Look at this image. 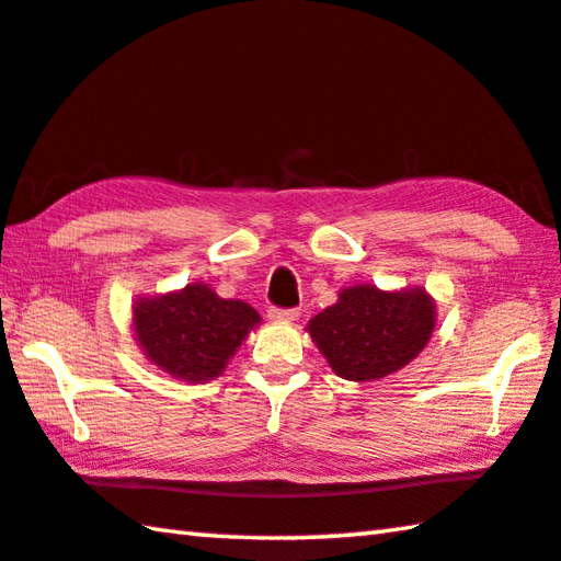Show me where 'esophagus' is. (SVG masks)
<instances>
[{"label": "esophagus", "mask_w": 561, "mask_h": 561, "mask_svg": "<svg viewBox=\"0 0 561 561\" xmlns=\"http://www.w3.org/2000/svg\"><path fill=\"white\" fill-rule=\"evenodd\" d=\"M270 319L272 321H279V324H289V321H297L299 319V309H277V307H272L270 309Z\"/></svg>", "instance_id": "esophagus-1"}]
</instances>
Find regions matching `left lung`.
<instances>
[{"instance_id": "8db88e82", "label": "left lung", "mask_w": 561, "mask_h": 561, "mask_svg": "<svg viewBox=\"0 0 561 561\" xmlns=\"http://www.w3.org/2000/svg\"><path fill=\"white\" fill-rule=\"evenodd\" d=\"M433 329L435 299L423 287L383 291L376 284L341 289L307 324L331 371L356 383L401 371L428 346Z\"/></svg>"}]
</instances>
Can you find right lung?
<instances>
[{
  "label": "right lung",
  "instance_id": "right-lung-1",
  "mask_svg": "<svg viewBox=\"0 0 561 561\" xmlns=\"http://www.w3.org/2000/svg\"><path fill=\"white\" fill-rule=\"evenodd\" d=\"M133 336L160 371L187 383H207L262 324L257 309L242 299L217 297L210 284L133 301Z\"/></svg>",
  "mask_w": 561,
  "mask_h": 561
}]
</instances>
